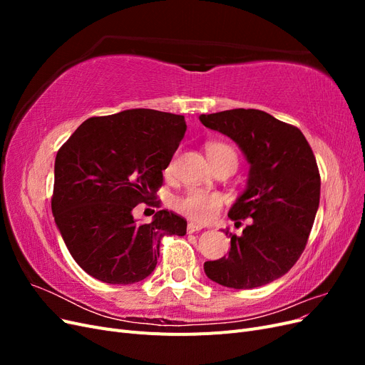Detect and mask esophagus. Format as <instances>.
Returning <instances> with one entry per match:
<instances>
[{"label": "esophagus", "instance_id": "esophagus-1", "mask_svg": "<svg viewBox=\"0 0 365 365\" xmlns=\"http://www.w3.org/2000/svg\"><path fill=\"white\" fill-rule=\"evenodd\" d=\"M201 230H202L201 225L193 224V222H190L189 225H187V231H189V233H196V231H201Z\"/></svg>", "mask_w": 365, "mask_h": 365}]
</instances>
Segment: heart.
I'll return each instance as SVG.
<instances>
[{
    "mask_svg": "<svg viewBox=\"0 0 365 365\" xmlns=\"http://www.w3.org/2000/svg\"><path fill=\"white\" fill-rule=\"evenodd\" d=\"M207 153L210 161L217 160L222 157H233L236 158L235 150L222 143H212L207 146ZM222 205V197L217 193L204 192V190H187L184 195L178 196L175 200V208L180 213L189 216L197 222H205L212 219L217 210Z\"/></svg>",
    "mask_w": 365,
    "mask_h": 365,
    "instance_id": "b5f03b06",
    "label": "heart"
}]
</instances>
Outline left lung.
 Returning <instances> with one entry per match:
<instances>
[{
    "instance_id": "left-lung-1",
    "label": "left lung",
    "mask_w": 365,
    "mask_h": 365,
    "mask_svg": "<svg viewBox=\"0 0 365 365\" xmlns=\"http://www.w3.org/2000/svg\"><path fill=\"white\" fill-rule=\"evenodd\" d=\"M201 123L233 140L250 164L245 190L228 217L252 219L231 235L228 256L204 263L207 277L233 289H252L288 272L306 247L319 205V173L300 129L259 109L201 114Z\"/></svg>"
}]
</instances>
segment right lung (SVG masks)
<instances>
[{"instance_id":"1","label":"right lung","mask_w":365,"mask_h":365,"mask_svg":"<svg viewBox=\"0 0 365 365\" xmlns=\"http://www.w3.org/2000/svg\"><path fill=\"white\" fill-rule=\"evenodd\" d=\"M185 129L184 115L126 109L85 120L59 149L51 212L71 257L91 277L145 280L157 267L161 237L185 235V219L168 210L150 224L132 216L161 187Z\"/></svg>"}]
</instances>
